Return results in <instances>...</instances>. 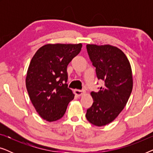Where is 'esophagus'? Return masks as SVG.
I'll list each match as a JSON object with an SVG mask.
<instances>
[{"mask_svg":"<svg viewBox=\"0 0 153 153\" xmlns=\"http://www.w3.org/2000/svg\"><path fill=\"white\" fill-rule=\"evenodd\" d=\"M75 95L77 96H81L85 93V91H81V90H74Z\"/></svg>","mask_w":153,"mask_h":153,"instance_id":"esophagus-1","label":"esophagus"}]
</instances>
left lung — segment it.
Here are the masks:
<instances>
[{
  "instance_id": "8db88e82",
  "label": "left lung",
  "mask_w": 153,
  "mask_h": 153,
  "mask_svg": "<svg viewBox=\"0 0 153 153\" xmlns=\"http://www.w3.org/2000/svg\"><path fill=\"white\" fill-rule=\"evenodd\" d=\"M86 48L97 79L104 81V86L97 93L91 92L93 103L85 117L95 126H104L126 106L133 87L131 65L125 54L114 46L87 45Z\"/></svg>"
}]
</instances>
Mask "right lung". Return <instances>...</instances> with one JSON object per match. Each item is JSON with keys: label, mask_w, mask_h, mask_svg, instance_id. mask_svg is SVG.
Listing matches in <instances>:
<instances>
[{"label": "right lung", "mask_w": 153, "mask_h": 153, "mask_svg": "<svg viewBox=\"0 0 153 153\" xmlns=\"http://www.w3.org/2000/svg\"><path fill=\"white\" fill-rule=\"evenodd\" d=\"M82 45L48 44L31 60L26 79L29 97L35 110L49 122L64 116L74 95L68 87L67 68L81 51Z\"/></svg>", "instance_id": "1"}]
</instances>
